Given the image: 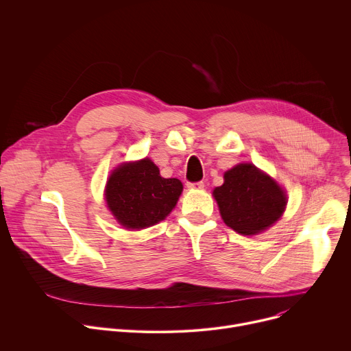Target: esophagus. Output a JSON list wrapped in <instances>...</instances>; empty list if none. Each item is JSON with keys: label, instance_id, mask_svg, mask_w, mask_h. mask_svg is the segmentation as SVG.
Returning a JSON list of instances; mask_svg holds the SVG:
<instances>
[{"label": "esophagus", "instance_id": "34e87169", "mask_svg": "<svg viewBox=\"0 0 351 351\" xmlns=\"http://www.w3.org/2000/svg\"><path fill=\"white\" fill-rule=\"evenodd\" d=\"M186 186H188L189 189H203V188H204V184H203L202 181H199V182H188Z\"/></svg>", "mask_w": 351, "mask_h": 351}]
</instances>
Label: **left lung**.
Wrapping results in <instances>:
<instances>
[{"instance_id":"8db88e82","label":"left lung","mask_w":351,"mask_h":351,"mask_svg":"<svg viewBox=\"0 0 351 351\" xmlns=\"http://www.w3.org/2000/svg\"><path fill=\"white\" fill-rule=\"evenodd\" d=\"M224 223L242 235H256L282 216L287 196L269 176L250 163L226 171L213 191Z\"/></svg>"}]
</instances>
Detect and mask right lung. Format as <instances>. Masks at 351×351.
<instances>
[{"label":"right lung","instance_id":"1","mask_svg":"<svg viewBox=\"0 0 351 351\" xmlns=\"http://www.w3.org/2000/svg\"><path fill=\"white\" fill-rule=\"evenodd\" d=\"M182 192L177 178H163L154 162L119 166L106 184V203L116 220L125 228L139 230L165 220Z\"/></svg>","mask_w":351,"mask_h":351}]
</instances>
